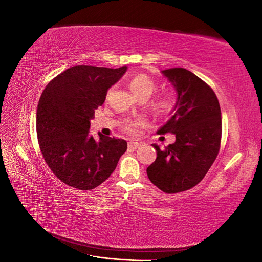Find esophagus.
<instances>
[{
    "label": "esophagus",
    "mask_w": 262,
    "mask_h": 262,
    "mask_svg": "<svg viewBox=\"0 0 262 262\" xmlns=\"http://www.w3.org/2000/svg\"><path fill=\"white\" fill-rule=\"evenodd\" d=\"M128 145L131 148H138L140 146V143H139V142H137V141H131V142H129Z\"/></svg>",
    "instance_id": "esophagus-1"
}]
</instances>
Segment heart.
<instances>
[{"label": "heart", "mask_w": 262, "mask_h": 262, "mask_svg": "<svg viewBox=\"0 0 262 262\" xmlns=\"http://www.w3.org/2000/svg\"><path fill=\"white\" fill-rule=\"evenodd\" d=\"M129 87L139 99H147L156 92L157 84L148 75L140 73L130 78ZM109 93L110 91L108 94ZM173 107H175V101L170 96L158 97L150 104V108L158 116H168L171 114ZM143 125L144 121L142 119H133V120L125 119L121 123V129L129 134H136L141 126Z\"/></svg>", "instance_id": "heart-1"}]
</instances>
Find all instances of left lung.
<instances>
[{"instance_id": "8db88e82", "label": "left lung", "mask_w": 262, "mask_h": 262, "mask_svg": "<svg viewBox=\"0 0 262 262\" xmlns=\"http://www.w3.org/2000/svg\"><path fill=\"white\" fill-rule=\"evenodd\" d=\"M175 86V113L160 134L173 133L176 142L156 148V160L147 169L148 179L166 193L186 191L207 175L220 152L221 108L211 87L190 71L173 68L163 71Z\"/></svg>"}]
</instances>
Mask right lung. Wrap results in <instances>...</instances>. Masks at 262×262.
I'll use <instances>...</instances> for the list:
<instances>
[{
	"label": "right lung",
	"mask_w": 262,
	"mask_h": 262,
	"mask_svg": "<svg viewBox=\"0 0 262 262\" xmlns=\"http://www.w3.org/2000/svg\"><path fill=\"white\" fill-rule=\"evenodd\" d=\"M119 69L75 66L55 76L38 102L36 130L47 165L62 182L80 190L102 184L126 150L122 139L89 134L95 110L106 99L108 89L120 80Z\"/></svg>",
	"instance_id": "obj_1"
}]
</instances>
